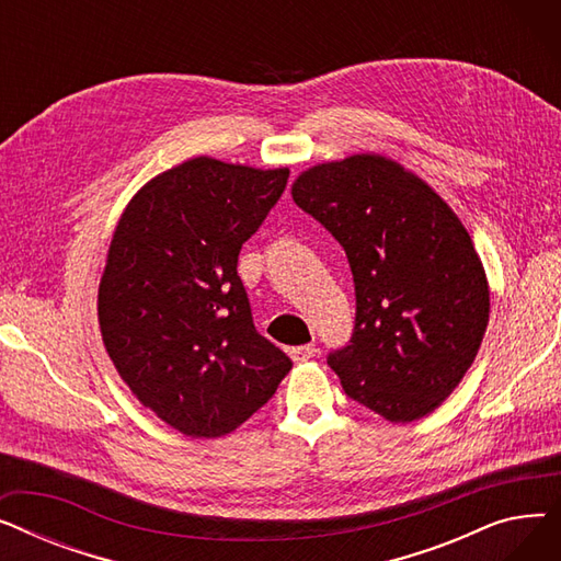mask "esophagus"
Listing matches in <instances>:
<instances>
[{
  "label": "esophagus",
  "mask_w": 561,
  "mask_h": 561,
  "mask_svg": "<svg viewBox=\"0 0 561 561\" xmlns=\"http://www.w3.org/2000/svg\"><path fill=\"white\" fill-rule=\"evenodd\" d=\"M288 355H290V359L296 362V364L309 362V359H313V357H316V345H313V343H309V345H298V347H290V350H288Z\"/></svg>",
  "instance_id": "1"
}]
</instances>
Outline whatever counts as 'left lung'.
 Returning <instances> with one entry per match:
<instances>
[{
	"instance_id": "obj_1",
	"label": "left lung",
	"mask_w": 561,
	"mask_h": 561,
	"mask_svg": "<svg viewBox=\"0 0 561 561\" xmlns=\"http://www.w3.org/2000/svg\"><path fill=\"white\" fill-rule=\"evenodd\" d=\"M290 195L332 231L355 277V334L328 359L343 391L389 423L432 414L489 325V279L470 233L425 180L381 154L316 163Z\"/></svg>"
}]
</instances>
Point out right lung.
<instances>
[{
  "label": "right lung",
  "instance_id": "add662e5",
  "mask_svg": "<svg viewBox=\"0 0 561 561\" xmlns=\"http://www.w3.org/2000/svg\"><path fill=\"white\" fill-rule=\"evenodd\" d=\"M288 168L193 157L127 202L106 252L98 320L136 400L191 438H218L273 398L290 359L252 322L241 245Z\"/></svg>",
  "mask_w": 561,
  "mask_h": 561
}]
</instances>
